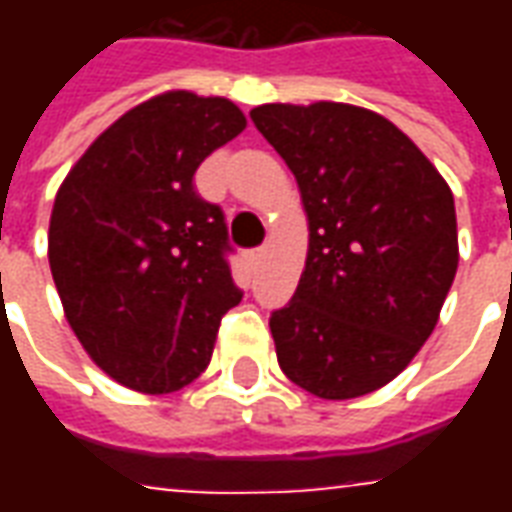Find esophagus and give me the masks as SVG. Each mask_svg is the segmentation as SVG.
<instances>
[{
    "label": "esophagus",
    "instance_id": "obj_1",
    "mask_svg": "<svg viewBox=\"0 0 512 512\" xmlns=\"http://www.w3.org/2000/svg\"><path fill=\"white\" fill-rule=\"evenodd\" d=\"M263 257H266V249H255V252H252V263H260Z\"/></svg>",
    "mask_w": 512,
    "mask_h": 512
}]
</instances>
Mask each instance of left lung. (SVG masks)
Segmentation results:
<instances>
[{
  "label": "left lung",
  "mask_w": 512,
  "mask_h": 512,
  "mask_svg": "<svg viewBox=\"0 0 512 512\" xmlns=\"http://www.w3.org/2000/svg\"><path fill=\"white\" fill-rule=\"evenodd\" d=\"M249 117L293 172L310 227L299 288L268 323L279 367L323 400L370 395L439 323L458 271L450 186L365 106L263 104Z\"/></svg>",
  "instance_id": "obj_1"
}]
</instances>
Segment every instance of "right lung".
<instances>
[{
	"label": "right lung",
	"mask_w": 512,
	"mask_h": 512,
	"mask_svg": "<svg viewBox=\"0 0 512 512\" xmlns=\"http://www.w3.org/2000/svg\"><path fill=\"white\" fill-rule=\"evenodd\" d=\"M246 128L219 95L169 90L117 117L54 197L49 266L73 334L117 384L167 395L208 367L241 301L219 205L194 172Z\"/></svg>",
	"instance_id": "obj_1"
}]
</instances>
